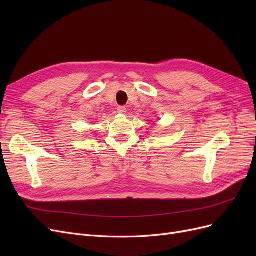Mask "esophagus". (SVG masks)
I'll list each match as a JSON object with an SVG mask.
<instances>
[{"label":"esophagus","mask_w":256,"mask_h":256,"mask_svg":"<svg viewBox=\"0 0 256 256\" xmlns=\"http://www.w3.org/2000/svg\"><path fill=\"white\" fill-rule=\"evenodd\" d=\"M118 112L120 114H125V113L127 112V110H126L125 106H118Z\"/></svg>","instance_id":"1"}]
</instances>
